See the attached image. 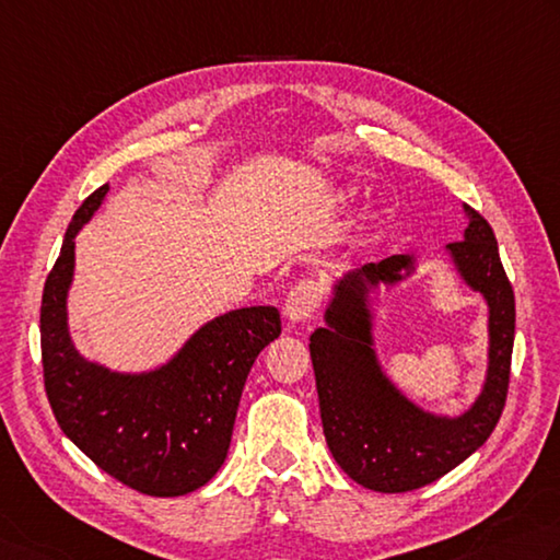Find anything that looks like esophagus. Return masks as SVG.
Listing matches in <instances>:
<instances>
[{"label": "esophagus", "instance_id": "1", "mask_svg": "<svg viewBox=\"0 0 560 560\" xmlns=\"http://www.w3.org/2000/svg\"><path fill=\"white\" fill-rule=\"evenodd\" d=\"M323 301V287L313 279H303L287 295V305H283V315L291 323H305L315 313L317 305Z\"/></svg>", "mask_w": 560, "mask_h": 560}]
</instances>
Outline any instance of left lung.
Masks as SVG:
<instances>
[{
  "instance_id": "1",
  "label": "left lung",
  "mask_w": 560,
  "mask_h": 560,
  "mask_svg": "<svg viewBox=\"0 0 560 560\" xmlns=\"http://www.w3.org/2000/svg\"><path fill=\"white\" fill-rule=\"evenodd\" d=\"M464 240L448 245L470 289L490 305V366L474 408L456 420L434 418L405 400L381 374L371 349L366 283H393L412 259L393 255L339 281L327 327L311 335V359L327 446L359 486L408 492L434 483L483 446L505 410L514 345V291L498 240L476 208L466 206Z\"/></svg>"
}]
</instances>
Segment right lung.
<instances>
[{
	"mask_svg": "<svg viewBox=\"0 0 560 560\" xmlns=\"http://www.w3.org/2000/svg\"><path fill=\"white\" fill-rule=\"evenodd\" d=\"M86 196L43 287V386L60 430L108 476L142 495L177 498L223 466L240 396L261 349L281 335L271 305L240 308L203 325L167 366L124 376L82 359L68 335L74 235L102 206Z\"/></svg>",
	"mask_w": 560,
	"mask_h": 560,
	"instance_id": "1",
	"label": "right lung"
}]
</instances>
